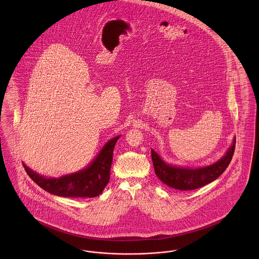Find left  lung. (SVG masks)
<instances>
[{"instance_id": "8db88e82", "label": "left lung", "mask_w": 259, "mask_h": 259, "mask_svg": "<svg viewBox=\"0 0 259 259\" xmlns=\"http://www.w3.org/2000/svg\"><path fill=\"white\" fill-rule=\"evenodd\" d=\"M236 139L222 159L201 168H185L167 164L151 149L154 172L163 184L178 190H193L217 180L226 170L233 157Z\"/></svg>"}]
</instances>
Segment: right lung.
Masks as SVG:
<instances>
[{"mask_svg":"<svg viewBox=\"0 0 259 259\" xmlns=\"http://www.w3.org/2000/svg\"><path fill=\"white\" fill-rule=\"evenodd\" d=\"M119 137L110 140L87 168L58 179H47L29 169L25 164L23 166L29 177L51 194L69 198L96 197L103 192L110 181L112 152Z\"/></svg>","mask_w":259,"mask_h":259,"instance_id":"right-lung-1","label":"right lung"}]
</instances>
